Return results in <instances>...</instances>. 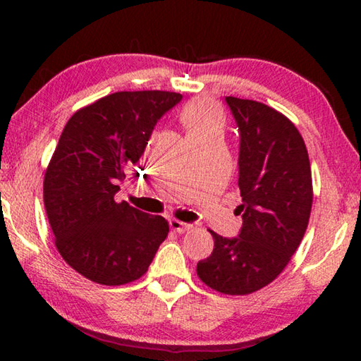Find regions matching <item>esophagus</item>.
Segmentation results:
<instances>
[{
    "instance_id": "esophagus-1",
    "label": "esophagus",
    "mask_w": 361,
    "mask_h": 361,
    "mask_svg": "<svg viewBox=\"0 0 361 361\" xmlns=\"http://www.w3.org/2000/svg\"><path fill=\"white\" fill-rule=\"evenodd\" d=\"M169 224H170V228H172L175 232H178V234H183V232H186L192 228L191 224L183 223V221H180V219H170Z\"/></svg>"
}]
</instances>
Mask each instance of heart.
I'll list each match as a JSON object with an SVG mask.
<instances>
[{"label": "heart", "mask_w": 361, "mask_h": 361, "mask_svg": "<svg viewBox=\"0 0 361 361\" xmlns=\"http://www.w3.org/2000/svg\"><path fill=\"white\" fill-rule=\"evenodd\" d=\"M181 122L185 126L188 137L205 135V133H221L224 116L221 108L209 99H199L183 108Z\"/></svg>", "instance_id": "obj_1"}]
</instances>
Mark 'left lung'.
Returning <instances> with one entry per match:
<instances>
[{
	"mask_svg": "<svg viewBox=\"0 0 361 361\" xmlns=\"http://www.w3.org/2000/svg\"><path fill=\"white\" fill-rule=\"evenodd\" d=\"M239 143L242 228L237 237L210 231L213 252L197 262L202 282L224 295H250L276 280L307 229L312 173L304 140L282 113L226 97Z\"/></svg>",
	"mask_w": 361,
	"mask_h": 361,
	"instance_id": "left-lung-1",
	"label": "left lung"
}]
</instances>
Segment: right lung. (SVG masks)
Masks as SVG:
<instances>
[{"mask_svg": "<svg viewBox=\"0 0 361 361\" xmlns=\"http://www.w3.org/2000/svg\"><path fill=\"white\" fill-rule=\"evenodd\" d=\"M181 99L164 90L116 92L66 122L44 175V207L59 253L85 279L133 282L166 240V218L116 202L114 194L157 121Z\"/></svg>", "mask_w": 361, "mask_h": 361, "instance_id": "obj_1", "label": "right lung"}]
</instances>
